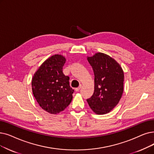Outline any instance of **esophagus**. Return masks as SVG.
<instances>
[{
	"instance_id": "esophagus-1",
	"label": "esophagus",
	"mask_w": 154,
	"mask_h": 154,
	"mask_svg": "<svg viewBox=\"0 0 154 154\" xmlns=\"http://www.w3.org/2000/svg\"><path fill=\"white\" fill-rule=\"evenodd\" d=\"M82 85H80L79 88H76V89H75V91H80V90H81V89L82 88Z\"/></svg>"
}]
</instances>
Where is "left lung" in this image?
Returning <instances> with one entry per match:
<instances>
[{"label":"left lung","instance_id":"obj_1","mask_svg":"<svg viewBox=\"0 0 154 154\" xmlns=\"http://www.w3.org/2000/svg\"><path fill=\"white\" fill-rule=\"evenodd\" d=\"M94 73V91L87 99L97 115L110 112L119 103L123 92L124 73L114 59L103 53L88 57Z\"/></svg>","mask_w":154,"mask_h":154}]
</instances>
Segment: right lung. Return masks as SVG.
Masks as SVG:
<instances>
[{
    "label": "right lung",
    "instance_id": "right-lung-1",
    "mask_svg": "<svg viewBox=\"0 0 154 154\" xmlns=\"http://www.w3.org/2000/svg\"><path fill=\"white\" fill-rule=\"evenodd\" d=\"M66 60L55 55L45 60L32 79L33 95L41 108L51 114L63 111L72 101L74 90L70 88L69 77L63 73Z\"/></svg>",
    "mask_w": 154,
    "mask_h": 154
}]
</instances>
